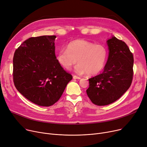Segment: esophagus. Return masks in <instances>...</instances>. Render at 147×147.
<instances>
[{
  "mask_svg": "<svg viewBox=\"0 0 147 147\" xmlns=\"http://www.w3.org/2000/svg\"><path fill=\"white\" fill-rule=\"evenodd\" d=\"M73 79H80V77H78V76H73Z\"/></svg>",
  "mask_w": 147,
  "mask_h": 147,
  "instance_id": "obj_1",
  "label": "esophagus"
}]
</instances>
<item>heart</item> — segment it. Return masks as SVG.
I'll use <instances>...</instances> for the list:
<instances>
[{
  "mask_svg": "<svg viewBox=\"0 0 147 147\" xmlns=\"http://www.w3.org/2000/svg\"><path fill=\"white\" fill-rule=\"evenodd\" d=\"M109 55L107 48L102 44L76 39L69 42L67 49H61L57 55L58 63L67 69L76 64L75 71L79 74L95 76L104 69Z\"/></svg>",
  "mask_w": 147,
  "mask_h": 147,
  "instance_id": "1",
  "label": "heart"
}]
</instances>
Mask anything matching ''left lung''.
Wrapping results in <instances>:
<instances>
[{"label":"left lung","instance_id":"1","mask_svg":"<svg viewBox=\"0 0 147 147\" xmlns=\"http://www.w3.org/2000/svg\"><path fill=\"white\" fill-rule=\"evenodd\" d=\"M109 57L104 71L89 79L86 93L95 105L110 104L130 88L133 78L134 57L127 45L113 36L108 39Z\"/></svg>","mask_w":147,"mask_h":147}]
</instances>
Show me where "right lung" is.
<instances>
[{
  "instance_id": "add662e5",
  "label": "right lung",
  "mask_w": 147,
  "mask_h": 147,
  "mask_svg": "<svg viewBox=\"0 0 147 147\" xmlns=\"http://www.w3.org/2000/svg\"><path fill=\"white\" fill-rule=\"evenodd\" d=\"M55 36L30 37L15 51L13 79L15 88L31 102L49 107L63 95L72 76L58 63Z\"/></svg>"
}]
</instances>
